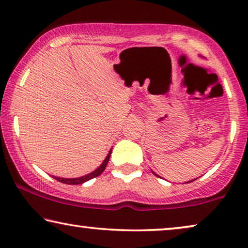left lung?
<instances>
[{"label": "left lung", "mask_w": 248, "mask_h": 248, "mask_svg": "<svg viewBox=\"0 0 248 248\" xmlns=\"http://www.w3.org/2000/svg\"><path fill=\"white\" fill-rule=\"evenodd\" d=\"M154 174H155V172H154ZM155 176H158L157 174H155ZM158 177H159V176H158ZM193 181H195V179H193ZM193 181H191V182H193ZM191 182H187V183H191Z\"/></svg>", "instance_id": "obj_1"}]
</instances>
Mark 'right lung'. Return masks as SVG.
<instances>
[{"label":"right lung","instance_id":"1","mask_svg":"<svg viewBox=\"0 0 248 248\" xmlns=\"http://www.w3.org/2000/svg\"><path fill=\"white\" fill-rule=\"evenodd\" d=\"M110 154H111V150L109 151V154L107 155V157L103 161V164H101L99 167L96 169V170H93V172H90V174H88V175H84V176H82V177H79V178H62V177H55V176H53V177L55 178L56 181H59L61 183H64V184H69V185L82 184V183H84V182H88V181H90V179H93L94 177H97V176H99L101 172L105 170V168H106V166L108 164V160H109V158H110Z\"/></svg>","mask_w":248,"mask_h":248}]
</instances>
